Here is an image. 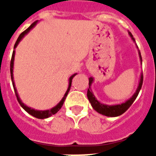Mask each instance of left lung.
Returning a JSON list of instances; mask_svg holds the SVG:
<instances>
[{
  "instance_id": "8db88e82",
  "label": "left lung",
  "mask_w": 156,
  "mask_h": 156,
  "mask_svg": "<svg viewBox=\"0 0 156 156\" xmlns=\"http://www.w3.org/2000/svg\"><path fill=\"white\" fill-rule=\"evenodd\" d=\"M129 35L131 37L132 40L133 42L135 43V40L134 38L133 37V35L131 34L130 32H129ZM137 48L138 49V46H137ZM138 55H139V59H140L141 64L143 62L142 61V56H141L140 51L138 50ZM143 73H141L140 76V80H139V83H138V88L136 90L135 93L132 95V97H130L128 100H126L125 103H122V104H114V105H108V104H104L100 103L99 100L95 98L94 93L92 92V90L90 89V87H91V84L94 82V78L92 77L89 78V88L87 90V98L89 101H90L91 106L95 111L99 112V113L102 114L106 116H110V117H115V116H118L121 114H123L126 110H128V108L132 105L134 100H136V98L138 96V93L140 91L141 88H142V86H143Z\"/></svg>"
}]
</instances>
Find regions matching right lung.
<instances>
[{
    "label": "right lung",
    "mask_w": 156,
    "mask_h": 156,
    "mask_svg": "<svg viewBox=\"0 0 156 156\" xmlns=\"http://www.w3.org/2000/svg\"><path fill=\"white\" fill-rule=\"evenodd\" d=\"M38 21H35V22H34V23L31 24V25L26 30H24L22 34H21L19 36H18V40H17V41H16L15 44H14V47H13V54H12V58H11V61H10V74H11V79H12V83H13V89H14V92H15V95H16V97H17V100H18V103L20 104L21 107L23 108L24 110H25L26 112H27L28 113L30 114V115H31V116H35V117H36V118L38 119H45V118H48V117H49V116H52V115H54V114H56L57 112L60 110V109L61 108V107H62V105H63L64 102H65V100H66V96H67V95H68L69 91V90H70V87H71V83H72V79L73 78V77L77 74V73H74V74H73L72 76H70V78H69V87H68V89H67V90H66V94L64 95V97L61 99V100L60 101V102L58 103V104H56V106L53 107V108H52L51 109H48V110H44V111H42V110H35V109L34 108H30V107L27 106V105H25V104H23V102H22V100H21V99L19 98V95H18V91H17V89H16L15 87V84H14V81H13V61H14V55H15V48H17V46H18V44H19V42H20L21 40H23V38L25 36L27 33H29V31H30L31 29H32L33 27H35V25L37 24Z\"/></svg>",
    "instance_id": "obj_1"
}]
</instances>
